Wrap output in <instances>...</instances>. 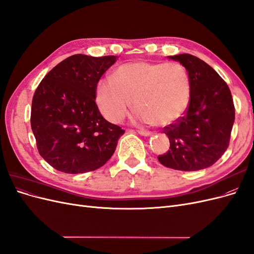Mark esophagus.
<instances>
[{
	"label": "esophagus",
	"instance_id": "34e87169",
	"mask_svg": "<svg viewBox=\"0 0 254 254\" xmlns=\"http://www.w3.org/2000/svg\"><path fill=\"white\" fill-rule=\"evenodd\" d=\"M137 132H139L141 135H144V136L151 135L150 131H147V130H144V129H139V130H137Z\"/></svg>",
	"mask_w": 254,
	"mask_h": 254
}]
</instances>
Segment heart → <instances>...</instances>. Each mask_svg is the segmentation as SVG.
Instances as JSON below:
<instances>
[{
    "label": "heart",
    "instance_id": "b5f03b06",
    "mask_svg": "<svg viewBox=\"0 0 254 254\" xmlns=\"http://www.w3.org/2000/svg\"><path fill=\"white\" fill-rule=\"evenodd\" d=\"M95 98L99 110L111 123L124 120L133 102L140 121L167 126L187 111L190 79L187 68L178 63L134 61L115 68L112 79L99 80Z\"/></svg>",
    "mask_w": 254,
    "mask_h": 254
}]
</instances>
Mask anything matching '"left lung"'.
<instances>
[{
    "mask_svg": "<svg viewBox=\"0 0 254 254\" xmlns=\"http://www.w3.org/2000/svg\"><path fill=\"white\" fill-rule=\"evenodd\" d=\"M187 68L190 101L183 117L164 127L170 149L159 162L177 171L194 172L212 166L227 150L235 119L228 84L217 72L190 54L168 56Z\"/></svg>",
    "mask_w": 254,
    "mask_h": 254,
    "instance_id": "obj_1",
    "label": "left lung"
}]
</instances>
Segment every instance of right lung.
I'll return each instance as SVG.
<instances>
[{
    "mask_svg": "<svg viewBox=\"0 0 254 254\" xmlns=\"http://www.w3.org/2000/svg\"><path fill=\"white\" fill-rule=\"evenodd\" d=\"M115 60L76 54L52 68L36 89L30 126L40 156L57 171L97 170L125 133L103 118L95 103L97 82Z\"/></svg>",
    "mask_w": 254,
    "mask_h": 254,
    "instance_id": "obj_1",
    "label": "right lung"
}]
</instances>
